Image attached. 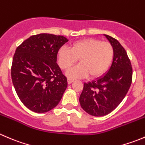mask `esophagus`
Returning <instances> with one entry per match:
<instances>
[{"mask_svg": "<svg viewBox=\"0 0 145 145\" xmlns=\"http://www.w3.org/2000/svg\"><path fill=\"white\" fill-rule=\"evenodd\" d=\"M67 81H68V83H69V84H71V83H73V81H74V80L71 79V78H68V79H67Z\"/></svg>", "mask_w": 145, "mask_h": 145, "instance_id": "1", "label": "esophagus"}]
</instances>
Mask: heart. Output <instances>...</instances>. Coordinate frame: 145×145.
<instances>
[{"mask_svg":"<svg viewBox=\"0 0 145 145\" xmlns=\"http://www.w3.org/2000/svg\"><path fill=\"white\" fill-rule=\"evenodd\" d=\"M59 67L67 69L79 60L80 64L67 71L71 79L100 76L109 67L114 57V48L107 42L88 39L73 43L71 49L62 48L58 51Z\"/></svg>","mask_w":145,"mask_h":145,"instance_id":"obj_1","label":"heart"}]
</instances>
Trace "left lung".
<instances>
[{
    "label": "left lung",
    "instance_id": "left-lung-1",
    "mask_svg": "<svg viewBox=\"0 0 145 145\" xmlns=\"http://www.w3.org/2000/svg\"><path fill=\"white\" fill-rule=\"evenodd\" d=\"M114 48L112 66L96 80L85 83L79 97L81 107L94 116L111 113L122 102L132 83L133 69L126 51L114 38L104 35Z\"/></svg>",
    "mask_w": 145,
    "mask_h": 145
}]
</instances>
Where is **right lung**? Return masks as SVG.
<instances>
[{
  "mask_svg": "<svg viewBox=\"0 0 145 145\" xmlns=\"http://www.w3.org/2000/svg\"><path fill=\"white\" fill-rule=\"evenodd\" d=\"M67 38L49 33L31 36L17 48L11 76L21 102L36 113L50 111L59 104L67 78L57 64L59 48Z\"/></svg>",
  "mask_w": 145,
  "mask_h": 145,
  "instance_id": "right-lung-1",
  "label": "right lung"
}]
</instances>
